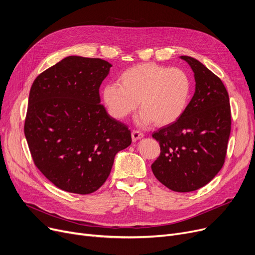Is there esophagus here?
I'll use <instances>...</instances> for the list:
<instances>
[{"mask_svg": "<svg viewBox=\"0 0 255 255\" xmlns=\"http://www.w3.org/2000/svg\"><path fill=\"white\" fill-rule=\"evenodd\" d=\"M143 137H144V134H143L142 131H140V130L134 129V130L131 131V139H132V141H134V142L142 139Z\"/></svg>", "mask_w": 255, "mask_h": 255, "instance_id": "34e87169", "label": "esophagus"}]
</instances>
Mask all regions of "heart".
I'll return each mask as SVG.
<instances>
[{"label": "heart", "instance_id": "b5f03b06", "mask_svg": "<svg viewBox=\"0 0 255 255\" xmlns=\"http://www.w3.org/2000/svg\"><path fill=\"white\" fill-rule=\"evenodd\" d=\"M118 83L106 84L103 102L113 118L124 120L142 109L139 124H174L189 105L192 83L187 72L155 63H140L121 72Z\"/></svg>", "mask_w": 255, "mask_h": 255}]
</instances>
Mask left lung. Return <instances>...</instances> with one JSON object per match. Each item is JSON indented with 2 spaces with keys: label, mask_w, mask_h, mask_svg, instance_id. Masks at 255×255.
Here are the masks:
<instances>
[{
  "label": "left lung",
  "mask_w": 255,
  "mask_h": 255,
  "mask_svg": "<svg viewBox=\"0 0 255 255\" xmlns=\"http://www.w3.org/2000/svg\"><path fill=\"white\" fill-rule=\"evenodd\" d=\"M180 59L194 72L195 93L183 116L152 134L161 153L151 170L168 189L184 193L202 188L221 170L232 115L222 81L198 60L189 56Z\"/></svg>",
  "instance_id": "obj_1"
}]
</instances>
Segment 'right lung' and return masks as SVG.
I'll return each mask as SVG.
<instances>
[{
  "mask_svg": "<svg viewBox=\"0 0 255 255\" xmlns=\"http://www.w3.org/2000/svg\"><path fill=\"white\" fill-rule=\"evenodd\" d=\"M112 65L69 56L35 79L25 136L34 164L57 188L76 194L99 190L130 130L101 105L100 87Z\"/></svg>",
  "mask_w": 255,
  "mask_h": 255,
  "instance_id": "right-lung-1",
  "label": "right lung"
}]
</instances>
